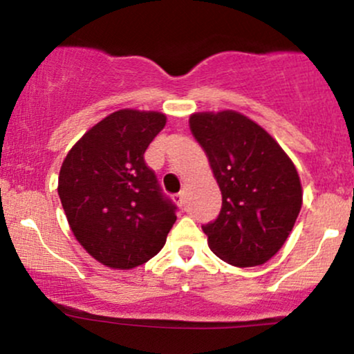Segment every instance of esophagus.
<instances>
[{"label": "esophagus", "instance_id": "obj_1", "mask_svg": "<svg viewBox=\"0 0 354 354\" xmlns=\"http://www.w3.org/2000/svg\"><path fill=\"white\" fill-rule=\"evenodd\" d=\"M174 202H176L178 207H184V192H178L174 195Z\"/></svg>", "mask_w": 354, "mask_h": 354}]
</instances>
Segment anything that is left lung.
<instances>
[{"instance_id": "obj_1", "label": "left lung", "mask_w": 354, "mask_h": 354, "mask_svg": "<svg viewBox=\"0 0 354 354\" xmlns=\"http://www.w3.org/2000/svg\"><path fill=\"white\" fill-rule=\"evenodd\" d=\"M189 124L222 192L218 217L202 225L210 250L235 267L263 265L283 247L300 214L293 162L263 127L235 111L198 112Z\"/></svg>"}]
</instances>
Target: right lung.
<instances>
[{
	"label": "right lung",
	"mask_w": 354,
	"mask_h": 354,
	"mask_svg": "<svg viewBox=\"0 0 354 354\" xmlns=\"http://www.w3.org/2000/svg\"><path fill=\"white\" fill-rule=\"evenodd\" d=\"M165 126L153 111L112 112L86 132L59 172L62 209L74 236L102 265L129 270L165 245L177 207L162 194L144 152Z\"/></svg>",
	"instance_id": "1"
}]
</instances>
